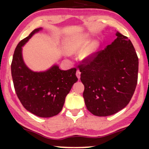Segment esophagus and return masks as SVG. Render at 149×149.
<instances>
[{
  "label": "esophagus",
  "mask_w": 149,
  "mask_h": 149,
  "mask_svg": "<svg viewBox=\"0 0 149 149\" xmlns=\"http://www.w3.org/2000/svg\"><path fill=\"white\" fill-rule=\"evenodd\" d=\"M76 76H77V78H78V79H80V71H79V70H77Z\"/></svg>",
  "instance_id": "esophagus-1"
}]
</instances>
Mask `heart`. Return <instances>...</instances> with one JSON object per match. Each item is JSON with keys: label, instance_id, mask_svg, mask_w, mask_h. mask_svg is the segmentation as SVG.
<instances>
[{"label": "heart", "instance_id": "obj_1", "mask_svg": "<svg viewBox=\"0 0 149 149\" xmlns=\"http://www.w3.org/2000/svg\"><path fill=\"white\" fill-rule=\"evenodd\" d=\"M91 38L88 34H81L73 38L70 40L69 47H68V52H72L73 51H82L84 50L90 45ZM98 42L94 41L90 45V48L85 52L84 54V59H90L94 55L98 47Z\"/></svg>", "mask_w": 149, "mask_h": 149}]
</instances>
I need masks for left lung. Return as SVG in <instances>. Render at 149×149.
Here are the masks:
<instances>
[{"label":"left lung","instance_id":"8db88e82","mask_svg":"<svg viewBox=\"0 0 149 149\" xmlns=\"http://www.w3.org/2000/svg\"><path fill=\"white\" fill-rule=\"evenodd\" d=\"M116 38L92 61L79 66L84 85L83 98L93 115L115 114L129 104L138 78L139 59L127 37L118 31Z\"/></svg>","mask_w":149,"mask_h":149}]
</instances>
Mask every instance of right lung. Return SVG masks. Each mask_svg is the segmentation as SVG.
Wrapping results in <instances>:
<instances>
[{
    "instance_id": "obj_1",
    "label": "right lung",
    "mask_w": 149,
    "mask_h": 149,
    "mask_svg": "<svg viewBox=\"0 0 149 149\" xmlns=\"http://www.w3.org/2000/svg\"><path fill=\"white\" fill-rule=\"evenodd\" d=\"M42 30L36 29L17 45L11 64L15 92L23 107L42 118L57 115L62 109L65 98L78 81L76 69L62 71L57 64L43 71H33L25 64L22 47L34 34Z\"/></svg>"
}]
</instances>
